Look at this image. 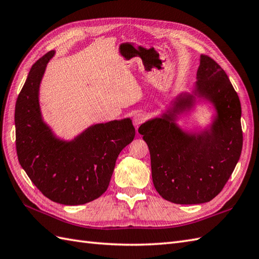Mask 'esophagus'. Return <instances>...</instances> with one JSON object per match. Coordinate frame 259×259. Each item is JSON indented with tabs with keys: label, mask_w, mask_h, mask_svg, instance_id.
Returning a JSON list of instances; mask_svg holds the SVG:
<instances>
[{
	"label": "esophagus",
	"mask_w": 259,
	"mask_h": 259,
	"mask_svg": "<svg viewBox=\"0 0 259 259\" xmlns=\"http://www.w3.org/2000/svg\"><path fill=\"white\" fill-rule=\"evenodd\" d=\"M145 120V114L144 112H138L134 116V119H132V121H134L135 127L138 129L139 125H140L143 121Z\"/></svg>",
	"instance_id": "esophagus-1"
}]
</instances>
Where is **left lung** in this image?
<instances>
[{
	"label": "left lung",
	"mask_w": 259,
	"mask_h": 259,
	"mask_svg": "<svg viewBox=\"0 0 259 259\" xmlns=\"http://www.w3.org/2000/svg\"><path fill=\"white\" fill-rule=\"evenodd\" d=\"M196 78L190 93H180L139 128L150 150L156 191L178 204L204 203L220 194L243 147L241 103L227 73L201 55ZM202 101L214 108L211 122L196 132L182 128L178 119Z\"/></svg>",
	"instance_id": "8db88e82"
}]
</instances>
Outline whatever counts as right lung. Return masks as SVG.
I'll list each match as a JSON object with an SVG mask.
<instances>
[{
    "label": "right lung",
    "mask_w": 259,
    "mask_h": 259,
    "mask_svg": "<svg viewBox=\"0 0 259 259\" xmlns=\"http://www.w3.org/2000/svg\"><path fill=\"white\" fill-rule=\"evenodd\" d=\"M56 51L32 65L15 106L18 161L30 181L57 203L84 204L108 188L116 160L134 140L130 118L92 124L71 140L58 137L45 121L39 91Z\"/></svg>",
    "instance_id": "1"
}]
</instances>
